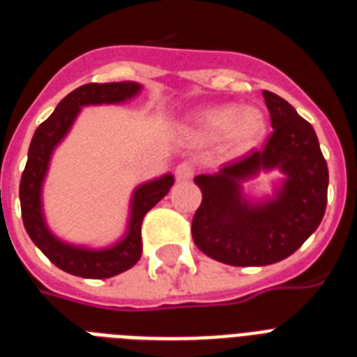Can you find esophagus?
Returning <instances> with one entry per match:
<instances>
[{
  "label": "esophagus",
  "mask_w": 357,
  "mask_h": 357,
  "mask_svg": "<svg viewBox=\"0 0 357 357\" xmlns=\"http://www.w3.org/2000/svg\"><path fill=\"white\" fill-rule=\"evenodd\" d=\"M192 176H195V165L192 162H181V165H178V168H176L178 181H189V179H192Z\"/></svg>",
  "instance_id": "obj_1"
}]
</instances>
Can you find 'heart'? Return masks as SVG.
Returning <instances> with one entry per match:
<instances>
[{"label":"heart","mask_w":357,"mask_h":357,"mask_svg":"<svg viewBox=\"0 0 357 357\" xmlns=\"http://www.w3.org/2000/svg\"><path fill=\"white\" fill-rule=\"evenodd\" d=\"M265 114L257 107L218 105L202 111L195 119V129L206 139L224 137L234 151H246L265 133Z\"/></svg>","instance_id":"obj_1"}]
</instances>
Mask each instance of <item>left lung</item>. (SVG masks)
Listing matches in <instances>:
<instances>
[{"mask_svg":"<svg viewBox=\"0 0 357 357\" xmlns=\"http://www.w3.org/2000/svg\"><path fill=\"white\" fill-rule=\"evenodd\" d=\"M272 133L259 151L200 174L202 204L192 218L195 244L234 266L272 265L294 254L319 228L328 202V165L311 123L291 103L263 91ZM263 169L284 174L272 199L252 202L242 183Z\"/></svg>","mask_w":357,"mask_h":357,"instance_id":"left-lung-1","label":"left lung"}]
</instances>
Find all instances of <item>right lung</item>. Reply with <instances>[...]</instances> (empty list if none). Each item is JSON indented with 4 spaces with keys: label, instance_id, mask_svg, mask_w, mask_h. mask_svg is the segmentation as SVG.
Returning a JSON list of instances; mask_svg holds the SVG:
<instances>
[{
    "label": "right lung",
    "instance_id": "right-lung-1",
    "mask_svg": "<svg viewBox=\"0 0 357 357\" xmlns=\"http://www.w3.org/2000/svg\"><path fill=\"white\" fill-rule=\"evenodd\" d=\"M140 89L142 85L135 81L89 83V85L79 86L61 100L52 116L36 128L31 139L27 165L20 181V206H22L25 231L53 265L74 276L103 280V278H113L131 268L142 254V238H140L142 218L157 202L168 195V190L174 185L172 174H165L161 178L139 185L131 198L128 231L119 243L109 248L92 250L64 243L50 231L44 220L42 183L47 174L50 159H52L53 150L66 137L72 123L75 122L81 107L128 102L139 94Z\"/></svg>",
    "mask_w": 357,
    "mask_h": 357
}]
</instances>
